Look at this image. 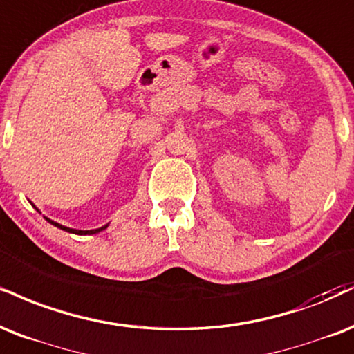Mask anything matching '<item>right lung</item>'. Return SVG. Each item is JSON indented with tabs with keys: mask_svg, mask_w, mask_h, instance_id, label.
<instances>
[{
	"mask_svg": "<svg viewBox=\"0 0 354 354\" xmlns=\"http://www.w3.org/2000/svg\"><path fill=\"white\" fill-rule=\"evenodd\" d=\"M46 221H48V223H50L53 225H55V227L62 229V231H66V232H72V234H80V236H82V234H97V232L104 231V229L107 227V225H104V227L92 229V231H77V229H71V227H66V225H62V224H59V223H54V221H50V219H48V218H46Z\"/></svg>",
	"mask_w": 354,
	"mask_h": 354,
	"instance_id": "obj_1",
	"label": "right lung"
}]
</instances>
